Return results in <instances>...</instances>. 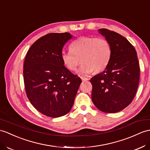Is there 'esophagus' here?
<instances>
[{
    "label": "esophagus",
    "instance_id": "esophagus-1",
    "mask_svg": "<svg viewBox=\"0 0 150 150\" xmlns=\"http://www.w3.org/2000/svg\"><path fill=\"white\" fill-rule=\"evenodd\" d=\"M80 78H81V80H82L83 81H87V80L88 79L87 78H85V77H83V76H81V77H80Z\"/></svg>",
    "mask_w": 150,
    "mask_h": 150
}]
</instances>
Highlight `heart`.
I'll return each instance as SVG.
<instances>
[{
  "mask_svg": "<svg viewBox=\"0 0 150 150\" xmlns=\"http://www.w3.org/2000/svg\"><path fill=\"white\" fill-rule=\"evenodd\" d=\"M111 56V46L108 40L88 36L76 39L71 44L70 51L61 53L62 61L69 70L75 71L81 61L83 64L78 71L80 75L88 74L93 71L95 73L103 71Z\"/></svg>",
  "mask_w": 150,
  "mask_h": 150,
  "instance_id": "1",
  "label": "heart"
}]
</instances>
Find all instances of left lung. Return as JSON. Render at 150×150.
Masks as SVG:
<instances>
[{
	"instance_id": "1",
	"label": "left lung",
	"mask_w": 150,
	"mask_h": 150,
	"mask_svg": "<svg viewBox=\"0 0 150 150\" xmlns=\"http://www.w3.org/2000/svg\"><path fill=\"white\" fill-rule=\"evenodd\" d=\"M99 32L110 43L111 56L105 70L90 79L92 100L103 112H117L127 107L136 96L139 63L136 50L125 38L106 28Z\"/></svg>"
}]
</instances>
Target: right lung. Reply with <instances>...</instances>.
<instances>
[{
	"label": "right lung",
	"mask_w": 150,
	"mask_h": 150,
	"mask_svg": "<svg viewBox=\"0 0 150 150\" xmlns=\"http://www.w3.org/2000/svg\"><path fill=\"white\" fill-rule=\"evenodd\" d=\"M72 36L68 32L50 33L29 48L23 65L27 96L37 110L57 118L70 111L81 80L64 66L63 47Z\"/></svg>",
	"instance_id": "1"
}]
</instances>
